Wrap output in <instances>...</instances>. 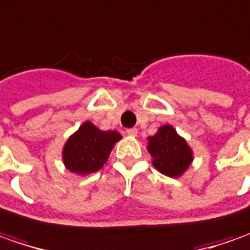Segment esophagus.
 Here are the masks:
<instances>
[{
	"mask_svg": "<svg viewBox=\"0 0 250 250\" xmlns=\"http://www.w3.org/2000/svg\"><path fill=\"white\" fill-rule=\"evenodd\" d=\"M127 134H128L130 137H137V135H138V130H137V128H128V130H127Z\"/></svg>",
	"mask_w": 250,
	"mask_h": 250,
	"instance_id": "1",
	"label": "esophagus"
}]
</instances>
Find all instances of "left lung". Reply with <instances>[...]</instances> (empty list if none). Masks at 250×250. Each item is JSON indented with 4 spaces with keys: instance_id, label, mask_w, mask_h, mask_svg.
<instances>
[{
    "instance_id": "left-lung-1",
    "label": "left lung",
    "mask_w": 250,
    "mask_h": 250,
    "mask_svg": "<svg viewBox=\"0 0 250 250\" xmlns=\"http://www.w3.org/2000/svg\"><path fill=\"white\" fill-rule=\"evenodd\" d=\"M146 149L152 156L153 167L173 178L183 176L194 160L188 142L170 125H162L155 135L148 137Z\"/></svg>"
}]
</instances>
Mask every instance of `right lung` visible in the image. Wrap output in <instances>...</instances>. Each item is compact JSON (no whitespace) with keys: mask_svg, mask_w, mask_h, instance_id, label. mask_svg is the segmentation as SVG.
Listing matches in <instances>:
<instances>
[{"mask_svg":"<svg viewBox=\"0 0 250 250\" xmlns=\"http://www.w3.org/2000/svg\"><path fill=\"white\" fill-rule=\"evenodd\" d=\"M120 140L122 134L115 130L104 131L91 122H84L63 145V165L79 176L95 173L104 167L115 144Z\"/></svg>","mask_w":250,"mask_h":250,"instance_id":"right-lung-1","label":"right lung"}]
</instances>
